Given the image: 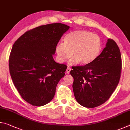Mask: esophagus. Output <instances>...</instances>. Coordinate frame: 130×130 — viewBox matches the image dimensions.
<instances>
[{
	"label": "esophagus",
	"mask_w": 130,
	"mask_h": 130,
	"mask_svg": "<svg viewBox=\"0 0 130 130\" xmlns=\"http://www.w3.org/2000/svg\"><path fill=\"white\" fill-rule=\"evenodd\" d=\"M70 70H71V69H70V68L68 67L67 69V70H66V73H67V74H69L70 73Z\"/></svg>",
	"instance_id": "esophagus-1"
}]
</instances>
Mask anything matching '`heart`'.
I'll return each mask as SVG.
<instances>
[{"instance_id": "obj_1", "label": "heart", "mask_w": 130, "mask_h": 130, "mask_svg": "<svg viewBox=\"0 0 130 130\" xmlns=\"http://www.w3.org/2000/svg\"><path fill=\"white\" fill-rule=\"evenodd\" d=\"M101 49L99 37L86 30H77L65 36L64 43H58L56 47V58L63 63L73 56L71 63L79 61L87 64L96 59Z\"/></svg>"}]
</instances>
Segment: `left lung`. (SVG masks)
<instances>
[{
  "label": "left lung",
  "instance_id": "8db88e82",
  "mask_svg": "<svg viewBox=\"0 0 130 130\" xmlns=\"http://www.w3.org/2000/svg\"><path fill=\"white\" fill-rule=\"evenodd\" d=\"M70 73L73 77V90L79 104L87 108L103 104L115 91L122 71L120 49L113 39L92 62L74 66Z\"/></svg>",
  "mask_w": 130,
  "mask_h": 130
}]
</instances>
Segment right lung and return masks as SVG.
Instances as JSON below:
<instances>
[{
    "label": "right lung",
    "instance_id": "right-lung-1",
    "mask_svg": "<svg viewBox=\"0 0 130 130\" xmlns=\"http://www.w3.org/2000/svg\"><path fill=\"white\" fill-rule=\"evenodd\" d=\"M70 27L56 23L40 26L25 32L12 47L9 69L22 98L34 106L52 100L67 66L56 62L53 55L61 37Z\"/></svg>",
    "mask_w": 130,
    "mask_h": 130
}]
</instances>
